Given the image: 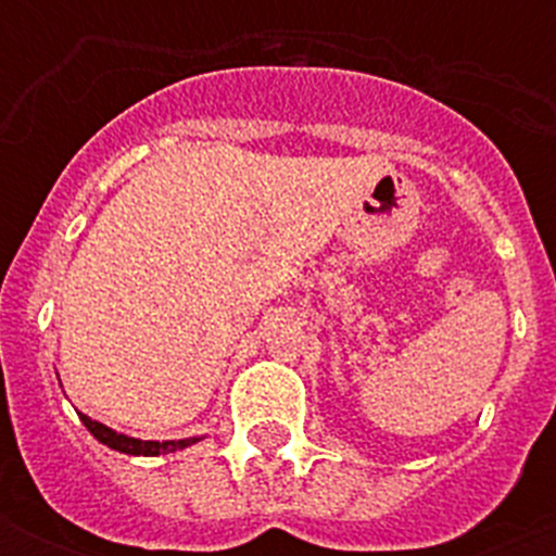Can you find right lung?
<instances>
[{"label":"right lung","instance_id":"add662e5","mask_svg":"<svg viewBox=\"0 0 556 556\" xmlns=\"http://www.w3.org/2000/svg\"><path fill=\"white\" fill-rule=\"evenodd\" d=\"M80 421L86 424V430L106 447L117 450V453H129V456H161V453H173V450H185L195 444V439H181V441H141L121 435V432L109 430L106 424L91 421L89 415H80Z\"/></svg>","mask_w":556,"mask_h":556}]
</instances>
